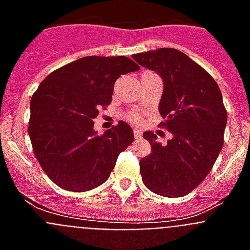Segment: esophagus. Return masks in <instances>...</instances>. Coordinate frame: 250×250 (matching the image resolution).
Here are the masks:
<instances>
[{
    "label": "esophagus",
    "instance_id": "obj_1",
    "mask_svg": "<svg viewBox=\"0 0 250 250\" xmlns=\"http://www.w3.org/2000/svg\"><path fill=\"white\" fill-rule=\"evenodd\" d=\"M134 136H135L136 140L141 139V131L138 129V127H134Z\"/></svg>",
    "mask_w": 250,
    "mask_h": 250
}]
</instances>
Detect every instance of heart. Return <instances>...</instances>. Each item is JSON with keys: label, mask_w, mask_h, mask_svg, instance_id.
Returning a JSON list of instances; mask_svg holds the SVG:
<instances>
[{"label": "heart", "mask_w": 250, "mask_h": 250, "mask_svg": "<svg viewBox=\"0 0 250 250\" xmlns=\"http://www.w3.org/2000/svg\"><path fill=\"white\" fill-rule=\"evenodd\" d=\"M127 119H129L130 121H134V123H136V121H139V114L138 112H131V114L127 115Z\"/></svg>", "instance_id": "obj_1"}]
</instances>
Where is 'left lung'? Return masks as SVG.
Instances as JSON below:
<instances>
[{"instance_id":"8db88e82","label":"left lung","mask_w":250,"mask_h":250,"mask_svg":"<svg viewBox=\"0 0 250 250\" xmlns=\"http://www.w3.org/2000/svg\"><path fill=\"white\" fill-rule=\"evenodd\" d=\"M132 59L163 79L160 125L173 134L167 145L156 143L152 131L143 134L151 145V154L140 160L143 183L159 195L184 196L204 180L223 147L228 119L222 92L202 66L175 48Z\"/></svg>"}]
</instances>
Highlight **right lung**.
I'll use <instances>...</instances> for the list:
<instances>
[{
	"mask_svg": "<svg viewBox=\"0 0 250 250\" xmlns=\"http://www.w3.org/2000/svg\"><path fill=\"white\" fill-rule=\"evenodd\" d=\"M140 70L126 56H86L51 72L30 103L28 135L46 175L68 191L104 184L121 151L134 141L130 125L98 135L94 119L111 103L121 75Z\"/></svg>",
	"mask_w": 250,
	"mask_h": 250,
	"instance_id": "right-lung-1",
	"label": "right lung"
}]
</instances>
